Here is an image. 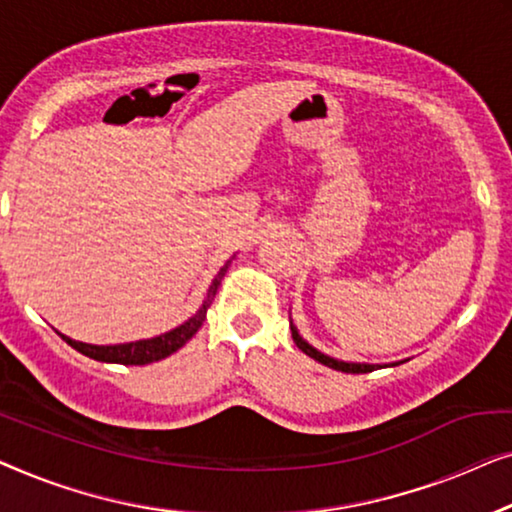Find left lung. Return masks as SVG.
<instances>
[{
	"instance_id": "left-lung-1",
	"label": "left lung",
	"mask_w": 512,
	"mask_h": 512,
	"mask_svg": "<svg viewBox=\"0 0 512 512\" xmlns=\"http://www.w3.org/2000/svg\"><path fill=\"white\" fill-rule=\"evenodd\" d=\"M290 329H292V338H294V343H297V348H299L301 352H306V355H308V357H313L315 362L325 364V366H329V369H334V371H343V373H369V371H376V369H380V366H387V364L343 362V359H334V357L325 355V352H320L318 348H313V345L308 343L306 338L299 334V329L294 327V322H292V320H290ZM392 366H397V362H394Z\"/></svg>"
}]
</instances>
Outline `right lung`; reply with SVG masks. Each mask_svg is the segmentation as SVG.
<instances>
[{
    "mask_svg": "<svg viewBox=\"0 0 512 512\" xmlns=\"http://www.w3.org/2000/svg\"><path fill=\"white\" fill-rule=\"evenodd\" d=\"M232 259H227L225 266H222V269L218 271V276L213 278V283H211V287H208L206 299H204V304L199 306V311L194 313L192 318H187L183 325H178L176 329L164 331V334L153 336V338H143V341L118 343V345H92V343L74 341V338H69L64 334H60V336L71 345V348L78 350L85 357L97 359V362L125 364V366H143V364H150V362H160V359L174 355L176 350H181L183 345L190 341L194 334H197L201 322L206 320L208 306L213 304L215 292H218V287L222 283V278H225V273L229 269V264H232Z\"/></svg>",
    "mask_w": 512,
    "mask_h": 512,
    "instance_id": "right-lung-1",
    "label": "right lung"
}]
</instances>
